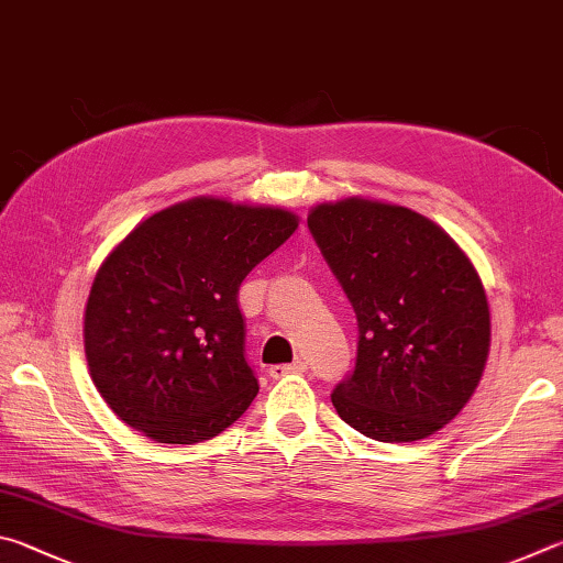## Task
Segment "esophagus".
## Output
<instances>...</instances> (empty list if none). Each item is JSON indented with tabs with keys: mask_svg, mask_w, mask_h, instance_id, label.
I'll return each instance as SVG.
<instances>
[{
	"mask_svg": "<svg viewBox=\"0 0 563 563\" xmlns=\"http://www.w3.org/2000/svg\"><path fill=\"white\" fill-rule=\"evenodd\" d=\"M303 371H307V363L297 358L294 363H282V366H272L269 376L272 378H284V376H289V373H303Z\"/></svg>",
	"mask_w": 563,
	"mask_h": 563,
	"instance_id": "1",
	"label": "esophagus"
}]
</instances>
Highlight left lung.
<instances>
[{
    "label": "left lung",
    "instance_id": "1",
    "mask_svg": "<svg viewBox=\"0 0 563 563\" xmlns=\"http://www.w3.org/2000/svg\"><path fill=\"white\" fill-rule=\"evenodd\" d=\"M309 230L358 319L341 420L378 442H412L467 406L489 353L482 279L428 217L363 197L317 205Z\"/></svg>",
    "mask_w": 563,
    "mask_h": 563
}]
</instances>
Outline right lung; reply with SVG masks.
Returning a JSON list of instances; mask_svg holds the SVG:
<instances>
[{
	"label": "right lung",
	"instance_id": "add662e5",
	"mask_svg": "<svg viewBox=\"0 0 563 563\" xmlns=\"http://www.w3.org/2000/svg\"><path fill=\"white\" fill-rule=\"evenodd\" d=\"M299 217L192 197L147 217L96 272L84 346L93 386L125 426L167 445L220 435L260 383L244 361L240 284Z\"/></svg>",
	"mask_w": 563,
	"mask_h": 563
}]
</instances>
